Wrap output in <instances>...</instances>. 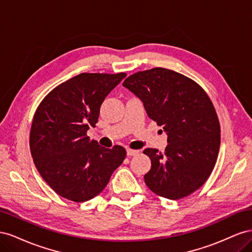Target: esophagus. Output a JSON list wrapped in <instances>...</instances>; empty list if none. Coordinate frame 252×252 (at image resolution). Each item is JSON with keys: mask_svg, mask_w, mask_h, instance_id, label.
Here are the masks:
<instances>
[{"mask_svg": "<svg viewBox=\"0 0 252 252\" xmlns=\"http://www.w3.org/2000/svg\"><path fill=\"white\" fill-rule=\"evenodd\" d=\"M138 154H139L138 150L127 149V156H128V157H132V156H135V155H138Z\"/></svg>", "mask_w": 252, "mask_h": 252, "instance_id": "34e87169", "label": "esophagus"}]
</instances>
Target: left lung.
<instances>
[{
    "label": "left lung",
    "instance_id": "obj_1",
    "mask_svg": "<svg viewBox=\"0 0 252 252\" xmlns=\"http://www.w3.org/2000/svg\"><path fill=\"white\" fill-rule=\"evenodd\" d=\"M123 86L167 133L164 154L143 151L151 159L146 185L169 200L191 194L209 178L220 150V123L209 96L191 79L161 67L133 73Z\"/></svg>",
    "mask_w": 252,
    "mask_h": 252
}]
</instances>
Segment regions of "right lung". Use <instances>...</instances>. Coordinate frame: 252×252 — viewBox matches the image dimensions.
Masks as SVG:
<instances>
[{
  "instance_id": "1",
  "label": "right lung",
  "mask_w": 252,
  "mask_h": 252,
  "mask_svg": "<svg viewBox=\"0 0 252 252\" xmlns=\"http://www.w3.org/2000/svg\"><path fill=\"white\" fill-rule=\"evenodd\" d=\"M126 73H81L44 97L30 130V151L37 171L55 191L77 203L103 191L123 163L124 147L111 149L90 141L101 105Z\"/></svg>"
}]
</instances>
